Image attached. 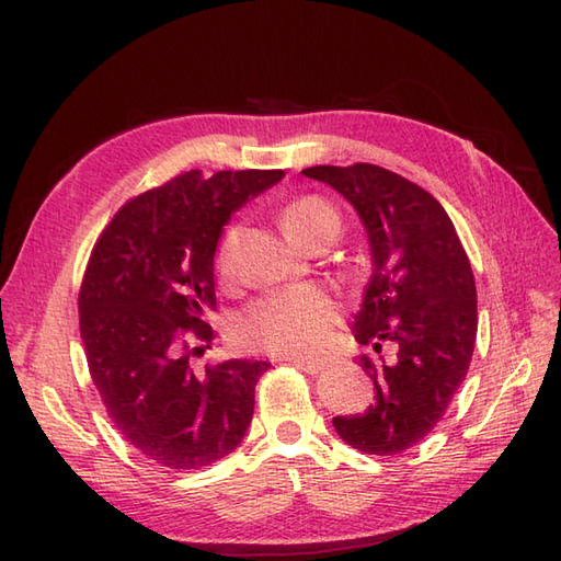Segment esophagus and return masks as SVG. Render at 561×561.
Wrapping results in <instances>:
<instances>
[{
  "instance_id": "34e87169",
  "label": "esophagus",
  "mask_w": 561,
  "mask_h": 561,
  "mask_svg": "<svg viewBox=\"0 0 561 561\" xmlns=\"http://www.w3.org/2000/svg\"><path fill=\"white\" fill-rule=\"evenodd\" d=\"M291 363V366H296V368H301V370H306V373H310V375H316V373H320L322 368H324V363L322 360H318V358H304V356H289L286 358Z\"/></svg>"
}]
</instances>
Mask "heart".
<instances>
[{
    "instance_id": "b5f03b06",
    "label": "heart",
    "mask_w": 561,
    "mask_h": 561,
    "mask_svg": "<svg viewBox=\"0 0 561 561\" xmlns=\"http://www.w3.org/2000/svg\"><path fill=\"white\" fill-rule=\"evenodd\" d=\"M282 227L298 243L328 227H342L340 213L320 195H298L282 207ZM239 229L229 227L219 243V267H229ZM336 320L334 304L318 289H294L257 298L233 322L237 340L279 356L312 354L330 340Z\"/></svg>"
}]
</instances>
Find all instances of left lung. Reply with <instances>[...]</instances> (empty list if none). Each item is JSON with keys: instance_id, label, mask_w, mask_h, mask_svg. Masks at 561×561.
Segmentation results:
<instances>
[{"instance_id": "8db88e82", "label": "left lung", "mask_w": 561, "mask_h": 561, "mask_svg": "<svg viewBox=\"0 0 561 561\" xmlns=\"http://www.w3.org/2000/svg\"><path fill=\"white\" fill-rule=\"evenodd\" d=\"M304 174L356 207L373 251L354 336L375 351L360 356L375 401L332 423L354 449L394 457L442 421L471 366L478 332L473 270L445 207L413 181L368 162L318 164ZM385 345L396 346L394 362L383 360Z\"/></svg>"}]
</instances>
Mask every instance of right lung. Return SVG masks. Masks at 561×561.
<instances>
[{"label":"right lung","mask_w":561,"mask_h":561,"mask_svg":"<svg viewBox=\"0 0 561 561\" xmlns=\"http://www.w3.org/2000/svg\"><path fill=\"white\" fill-rule=\"evenodd\" d=\"M282 169H191L128 201L102 229L78 294L88 370L116 430L142 457L191 471L239 447L270 363L195 370L215 310L221 227Z\"/></svg>","instance_id":"obj_1"}]
</instances>
